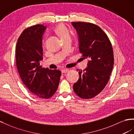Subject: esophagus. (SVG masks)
<instances>
[{
    "label": "esophagus",
    "instance_id": "34e87169",
    "mask_svg": "<svg viewBox=\"0 0 134 134\" xmlns=\"http://www.w3.org/2000/svg\"><path fill=\"white\" fill-rule=\"evenodd\" d=\"M68 71H69V70L68 69H63V70H62L61 71L63 74H64V73H67Z\"/></svg>",
    "mask_w": 134,
    "mask_h": 134
}]
</instances>
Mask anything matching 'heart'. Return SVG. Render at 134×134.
Instances as JSON below:
<instances>
[{"mask_svg": "<svg viewBox=\"0 0 134 134\" xmlns=\"http://www.w3.org/2000/svg\"><path fill=\"white\" fill-rule=\"evenodd\" d=\"M55 32L60 36L61 39H62L67 36H70L68 30L66 29L65 26L63 24H60L56 26Z\"/></svg>", "mask_w": 134, "mask_h": 134, "instance_id": "b5f03b06", "label": "heart"}]
</instances>
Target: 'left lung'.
I'll return each mask as SVG.
<instances>
[{"mask_svg":"<svg viewBox=\"0 0 134 134\" xmlns=\"http://www.w3.org/2000/svg\"><path fill=\"white\" fill-rule=\"evenodd\" d=\"M79 37V50L89 58L88 67L79 70V79L73 85L75 93L83 99L96 96L108 84L114 65L110 41L98 26L86 22H72Z\"/></svg>","mask_w":134,"mask_h":134,"instance_id":"8db88e82","label":"left lung"}]
</instances>
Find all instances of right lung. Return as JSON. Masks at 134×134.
<instances>
[{
    "instance_id": "1",
    "label": "right lung",
    "mask_w": 134,
    "mask_h": 134,
    "mask_svg": "<svg viewBox=\"0 0 134 134\" xmlns=\"http://www.w3.org/2000/svg\"><path fill=\"white\" fill-rule=\"evenodd\" d=\"M46 27L37 24L23 30L16 47V62L20 78L36 97L47 99L55 93L61 72L42 68V35Z\"/></svg>"
}]
</instances>
